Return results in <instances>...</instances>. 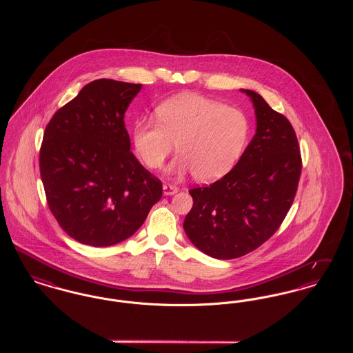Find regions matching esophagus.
Wrapping results in <instances>:
<instances>
[{
	"mask_svg": "<svg viewBox=\"0 0 353 353\" xmlns=\"http://www.w3.org/2000/svg\"><path fill=\"white\" fill-rule=\"evenodd\" d=\"M177 192H179V188L174 186V185H163V193H164L165 196H173V194H176Z\"/></svg>",
	"mask_w": 353,
	"mask_h": 353,
	"instance_id": "1",
	"label": "esophagus"
}]
</instances>
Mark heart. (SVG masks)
<instances>
[{
  "mask_svg": "<svg viewBox=\"0 0 353 353\" xmlns=\"http://www.w3.org/2000/svg\"><path fill=\"white\" fill-rule=\"evenodd\" d=\"M159 123L140 120L134 124V151L148 168H160L176 143L180 154L169 172L183 176L193 172L202 181H214L233 168L245 148L249 121L230 105L185 92L156 110Z\"/></svg>",
  "mask_w": 353,
  "mask_h": 353,
  "instance_id": "1",
  "label": "heart"
}]
</instances>
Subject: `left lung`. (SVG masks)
Wrapping results in <instances>:
<instances>
[{
	"mask_svg": "<svg viewBox=\"0 0 353 353\" xmlns=\"http://www.w3.org/2000/svg\"><path fill=\"white\" fill-rule=\"evenodd\" d=\"M256 132L234 168L219 181L189 190L193 208L184 230L202 252L233 259L274 234L296 194L302 157L295 131L282 114L252 90Z\"/></svg>",
	"mask_w": 353,
	"mask_h": 353,
	"instance_id": "1",
	"label": "left lung"
}]
</instances>
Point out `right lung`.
I'll return each mask as SVG.
<instances>
[{
    "mask_svg": "<svg viewBox=\"0 0 353 353\" xmlns=\"http://www.w3.org/2000/svg\"><path fill=\"white\" fill-rule=\"evenodd\" d=\"M141 84L98 79L51 118L39 151L46 199L59 226L95 248L130 238L163 196L131 152L124 114Z\"/></svg>",
    "mask_w": 353,
    "mask_h": 353,
    "instance_id": "right-lung-1",
    "label": "right lung"
}]
</instances>
